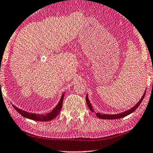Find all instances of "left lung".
Returning <instances> with one entry per match:
<instances>
[{
  "instance_id": "8db88e82",
  "label": "left lung",
  "mask_w": 153,
  "mask_h": 153,
  "mask_svg": "<svg viewBox=\"0 0 153 153\" xmlns=\"http://www.w3.org/2000/svg\"><path fill=\"white\" fill-rule=\"evenodd\" d=\"M145 93H146V91H144V93H143V96L142 97V98L140 99V101H139L137 103L135 106L133 107H132L131 108H130L129 110H127L126 111H124V112H122L121 113H118V114H114V115H110V114H104V113H96V115L97 117H98L100 119H103V120H115V119H120V118H122V117H126V116L130 115V114L132 113L133 112H134L137 108H138V106L140 105L141 102H142V100L143 99V97L145 96ZM86 104H87V106L88 108H89L90 110L92 111V112L95 113L94 110H93V106H91V102L89 101V100H88V95H86Z\"/></svg>"
}]
</instances>
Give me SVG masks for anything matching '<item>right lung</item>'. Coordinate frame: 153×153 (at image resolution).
<instances>
[{
  "label": "right lung",
  "mask_w": 153,
  "mask_h": 153,
  "mask_svg": "<svg viewBox=\"0 0 153 153\" xmlns=\"http://www.w3.org/2000/svg\"><path fill=\"white\" fill-rule=\"evenodd\" d=\"M64 96H65V93L62 95L58 104H57V106L55 107L53 110L49 113L43 114V115H42V114L40 115V114L28 113L25 111H23L22 110V109L18 108V107H16L14 105H13V107L15 108V110L18 113H20V115L23 116L24 117L28 118V119L33 120L35 121H40V122H47V121H50L54 119V118L58 115L59 113L60 112L61 109H62V107Z\"/></svg>",
  "instance_id": "obj_1"
}]
</instances>
